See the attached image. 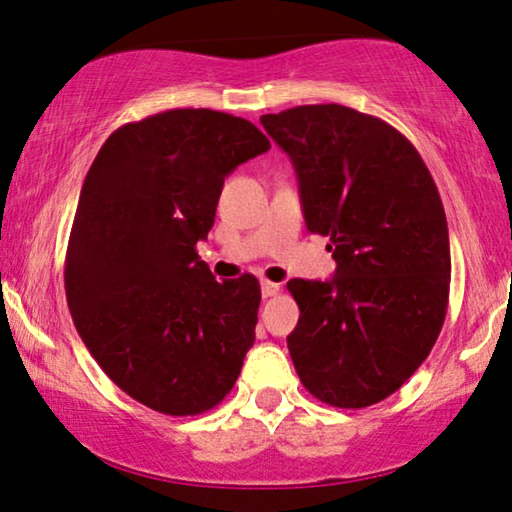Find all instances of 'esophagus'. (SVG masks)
Instances as JSON below:
<instances>
[{"instance_id":"34e87169","label":"esophagus","mask_w":512,"mask_h":512,"mask_svg":"<svg viewBox=\"0 0 512 512\" xmlns=\"http://www.w3.org/2000/svg\"><path fill=\"white\" fill-rule=\"evenodd\" d=\"M278 292H280L278 283H271V280H262V294H264V297H276Z\"/></svg>"}]
</instances>
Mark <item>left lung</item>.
<instances>
[{
  "label": "left lung",
  "mask_w": 512,
  "mask_h": 512,
  "mask_svg": "<svg viewBox=\"0 0 512 512\" xmlns=\"http://www.w3.org/2000/svg\"><path fill=\"white\" fill-rule=\"evenodd\" d=\"M262 125L297 171L306 229L329 236L336 259L325 283H287L299 306L294 369L329 406H373L420 369L448 313L441 194L413 143L376 115L311 104Z\"/></svg>",
  "instance_id": "obj_1"
}]
</instances>
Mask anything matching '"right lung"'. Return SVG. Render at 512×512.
<instances>
[{
	"instance_id": "add662e5",
	"label": "right lung",
	"mask_w": 512,
	"mask_h": 512,
	"mask_svg": "<svg viewBox=\"0 0 512 512\" xmlns=\"http://www.w3.org/2000/svg\"><path fill=\"white\" fill-rule=\"evenodd\" d=\"M271 148L253 122L171 109L115 129L85 176L64 290L85 348L122 392L199 415L255 343L259 280H215L197 255L227 174Z\"/></svg>"
}]
</instances>
